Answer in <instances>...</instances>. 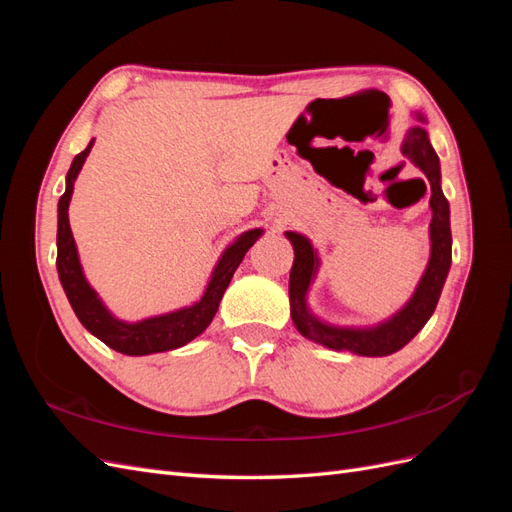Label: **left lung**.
<instances>
[{
    "label": "left lung",
    "mask_w": 512,
    "mask_h": 512,
    "mask_svg": "<svg viewBox=\"0 0 512 512\" xmlns=\"http://www.w3.org/2000/svg\"><path fill=\"white\" fill-rule=\"evenodd\" d=\"M423 121V117H418ZM401 153L414 162L425 173L429 188H431V224H429V237H431V256L429 265L418 282L412 299L399 309V312L380 322L378 327L367 329H344V327H331V324L318 320L307 309V288L312 284L316 269H318V256L314 252L312 243L299 232H286L288 241L294 247V262L290 269V316L294 327L307 339L316 344L327 346L331 350H346L359 356H386L404 348L410 339L425 327V322L431 318L433 309L438 305L442 286L446 282L448 269H451L453 260V237H451V209H448V200L440 188V160L438 153L433 151L427 130L421 126H414L408 130ZM425 185V183H423ZM427 190V188H425Z\"/></svg>",
    "instance_id": "left-lung-1"
}]
</instances>
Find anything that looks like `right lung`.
<instances>
[{"mask_svg": "<svg viewBox=\"0 0 512 512\" xmlns=\"http://www.w3.org/2000/svg\"><path fill=\"white\" fill-rule=\"evenodd\" d=\"M91 147H94V138H91L87 149L81 151L79 156L72 160V166L66 175V192L59 198V207H57L59 282L64 286V292L74 309L76 318L81 320V324L91 335H96L108 348H113L121 354H130V356H143V354L181 348L209 327L215 312H218L224 290L228 288L232 275H235L237 267L241 265L245 252L250 250V247L256 243V239L262 235V230L260 228L247 230L235 243L226 247L218 267H215L211 273V280L207 284L205 294L194 305L177 309V312H170V314L145 318L141 322H121L108 312L104 303L98 299L96 290L87 284L81 262H79V252H76L70 222H68V207H70V198L74 190V179L83 168Z\"/></svg>", "mask_w": 512, "mask_h": 512, "instance_id": "obj_1", "label": "right lung"}]
</instances>
